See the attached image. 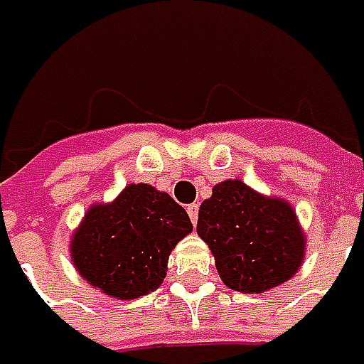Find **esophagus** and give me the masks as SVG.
Wrapping results in <instances>:
<instances>
[{
    "mask_svg": "<svg viewBox=\"0 0 364 364\" xmlns=\"http://www.w3.org/2000/svg\"><path fill=\"white\" fill-rule=\"evenodd\" d=\"M188 217L190 220H192V225H196V223H198V204H190Z\"/></svg>",
    "mask_w": 364,
    "mask_h": 364,
    "instance_id": "34e87169",
    "label": "esophagus"
}]
</instances>
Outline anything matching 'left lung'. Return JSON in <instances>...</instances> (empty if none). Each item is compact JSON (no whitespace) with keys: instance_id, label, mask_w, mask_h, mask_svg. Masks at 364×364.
Returning <instances> with one entry per match:
<instances>
[{"instance_id":"1","label":"left lung","mask_w":364,"mask_h":364,"mask_svg":"<svg viewBox=\"0 0 364 364\" xmlns=\"http://www.w3.org/2000/svg\"><path fill=\"white\" fill-rule=\"evenodd\" d=\"M196 232L215 255L225 286L263 294L294 277L304 261L306 237L296 210L263 196L241 180H225L200 204Z\"/></svg>"}]
</instances>
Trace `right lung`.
Here are the masks:
<instances>
[{"label":"right lung","instance_id":"1","mask_svg":"<svg viewBox=\"0 0 364 364\" xmlns=\"http://www.w3.org/2000/svg\"><path fill=\"white\" fill-rule=\"evenodd\" d=\"M190 231L186 210L170 194L129 184L113 203L87 210L73 232L70 259L92 287L133 300L160 287L172 249Z\"/></svg>","mask_w":364,"mask_h":364}]
</instances>
